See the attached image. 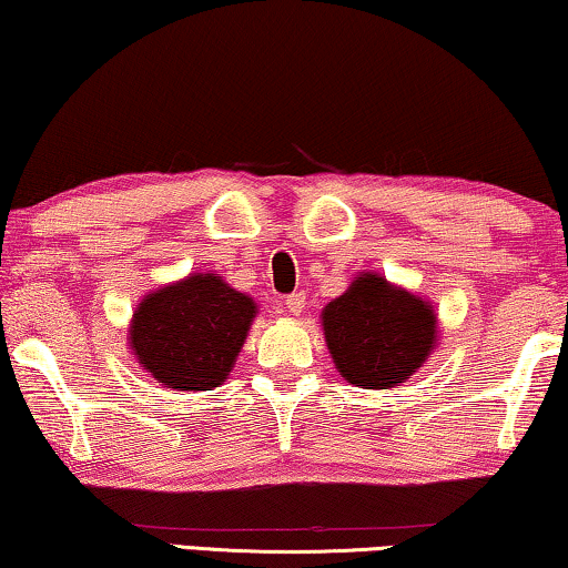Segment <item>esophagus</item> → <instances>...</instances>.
<instances>
[{
    "label": "esophagus",
    "mask_w": 568,
    "mask_h": 568,
    "mask_svg": "<svg viewBox=\"0 0 568 568\" xmlns=\"http://www.w3.org/2000/svg\"><path fill=\"white\" fill-rule=\"evenodd\" d=\"M285 308H287V313H291V316H301L303 308H306V293H293V295H287Z\"/></svg>",
    "instance_id": "obj_1"
}]
</instances>
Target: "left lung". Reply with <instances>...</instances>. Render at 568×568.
I'll use <instances>...</instances> for the list:
<instances>
[{
  "label": "left lung",
  "instance_id": "obj_1",
  "mask_svg": "<svg viewBox=\"0 0 568 568\" xmlns=\"http://www.w3.org/2000/svg\"><path fill=\"white\" fill-rule=\"evenodd\" d=\"M321 326L334 367L365 390H390L426 365L438 344V313L379 273H362L326 303Z\"/></svg>",
  "mask_w": 568,
  "mask_h": 568
}]
</instances>
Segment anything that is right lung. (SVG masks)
<instances>
[{"instance_id":"add662e5","label":"right lung","mask_w":568,"mask_h":568,"mask_svg":"<svg viewBox=\"0 0 568 568\" xmlns=\"http://www.w3.org/2000/svg\"><path fill=\"white\" fill-rule=\"evenodd\" d=\"M257 303L216 273H191L160 285L132 313L126 346L160 385L199 393L226 383Z\"/></svg>"}]
</instances>
